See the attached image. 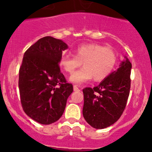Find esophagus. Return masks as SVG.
<instances>
[{
	"mask_svg": "<svg viewBox=\"0 0 152 152\" xmlns=\"http://www.w3.org/2000/svg\"><path fill=\"white\" fill-rule=\"evenodd\" d=\"M74 91H80V89L77 87V85H74Z\"/></svg>",
	"mask_w": 152,
	"mask_h": 152,
	"instance_id": "esophagus-1",
	"label": "esophagus"
}]
</instances>
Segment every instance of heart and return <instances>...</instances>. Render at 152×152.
<instances>
[{
	"instance_id": "1",
	"label": "heart",
	"mask_w": 152,
	"mask_h": 152,
	"mask_svg": "<svg viewBox=\"0 0 152 152\" xmlns=\"http://www.w3.org/2000/svg\"><path fill=\"white\" fill-rule=\"evenodd\" d=\"M75 56L64 55L60 58V66L64 72L72 74L82 64L83 68L71 76V81L81 84L94 77L100 81L110 75L117 62V55L110 47L96 43L79 45L75 49Z\"/></svg>"
}]
</instances>
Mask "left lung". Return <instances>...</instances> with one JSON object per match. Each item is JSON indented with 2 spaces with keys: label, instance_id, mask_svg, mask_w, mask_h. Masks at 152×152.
Wrapping results in <instances>:
<instances>
[{
  "label": "left lung",
  "instance_id": "obj_1",
  "mask_svg": "<svg viewBox=\"0 0 152 152\" xmlns=\"http://www.w3.org/2000/svg\"><path fill=\"white\" fill-rule=\"evenodd\" d=\"M131 68V62L126 58L97 87L83 89V116L92 127L107 128L122 116L129 95Z\"/></svg>",
  "mask_w": 152,
  "mask_h": 152
}]
</instances>
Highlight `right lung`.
Masks as SVG:
<instances>
[{
	"label": "right lung",
	"instance_id": "add662e5",
	"mask_svg": "<svg viewBox=\"0 0 152 152\" xmlns=\"http://www.w3.org/2000/svg\"><path fill=\"white\" fill-rule=\"evenodd\" d=\"M63 41L45 36L25 52L19 71L21 105L31 119L43 125L61 118L73 85L67 82L60 71Z\"/></svg>",
	"mask_w": 152,
	"mask_h": 152
}]
</instances>
